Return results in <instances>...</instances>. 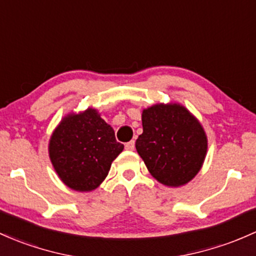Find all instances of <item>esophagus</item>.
<instances>
[{
	"mask_svg": "<svg viewBox=\"0 0 256 256\" xmlns=\"http://www.w3.org/2000/svg\"><path fill=\"white\" fill-rule=\"evenodd\" d=\"M125 148L128 150H134V141H130L125 144Z\"/></svg>",
	"mask_w": 256,
	"mask_h": 256,
	"instance_id": "esophagus-1",
	"label": "esophagus"
}]
</instances>
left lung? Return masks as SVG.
<instances>
[{"label": "left lung", "instance_id": "1", "mask_svg": "<svg viewBox=\"0 0 256 256\" xmlns=\"http://www.w3.org/2000/svg\"><path fill=\"white\" fill-rule=\"evenodd\" d=\"M142 126L136 150L150 175L169 187L188 184L200 170L208 150L198 119L178 103H159L143 109Z\"/></svg>", "mask_w": 256, "mask_h": 256}]
</instances>
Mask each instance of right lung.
Here are the masks:
<instances>
[{"label":"right lung","mask_w":256,"mask_h":256,"mask_svg":"<svg viewBox=\"0 0 256 256\" xmlns=\"http://www.w3.org/2000/svg\"><path fill=\"white\" fill-rule=\"evenodd\" d=\"M122 150L113 128L94 108L64 116L48 144L57 175L64 184L78 192L96 190Z\"/></svg>","instance_id":"right-lung-1"}]
</instances>
